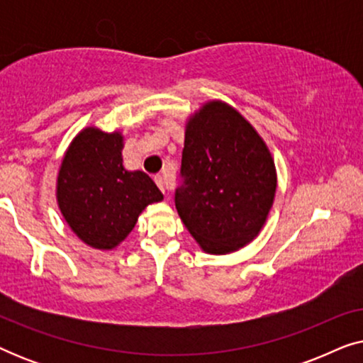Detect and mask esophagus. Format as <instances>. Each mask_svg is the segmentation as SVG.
Here are the masks:
<instances>
[{"label":"esophagus","instance_id":"34e87169","mask_svg":"<svg viewBox=\"0 0 363 363\" xmlns=\"http://www.w3.org/2000/svg\"><path fill=\"white\" fill-rule=\"evenodd\" d=\"M153 180H155V183L158 185V188H160V190L165 193V191H168L170 190V183H168L165 178H163L162 175H155V178H153Z\"/></svg>","mask_w":363,"mask_h":363}]
</instances>
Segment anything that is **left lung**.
<instances>
[{
    "instance_id": "left-lung-1",
    "label": "left lung",
    "mask_w": 363,
    "mask_h": 363,
    "mask_svg": "<svg viewBox=\"0 0 363 363\" xmlns=\"http://www.w3.org/2000/svg\"><path fill=\"white\" fill-rule=\"evenodd\" d=\"M175 206L210 255H226L259 235L276 193L266 143L240 112L205 104L186 123Z\"/></svg>"
}]
</instances>
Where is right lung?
<instances>
[{"instance_id":"obj_1","label":"right lung","mask_w":363,"mask_h":363,"mask_svg":"<svg viewBox=\"0 0 363 363\" xmlns=\"http://www.w3.org/2000/svg\"><path fill=\"white\" fill-rule=\"evenodd\" d=\"M123 137L87 127L69 145L57 177V203L71 230L96 250H113L150 203L163 200L147 173L122 165Z\"/></svg>"}]
</instances>
